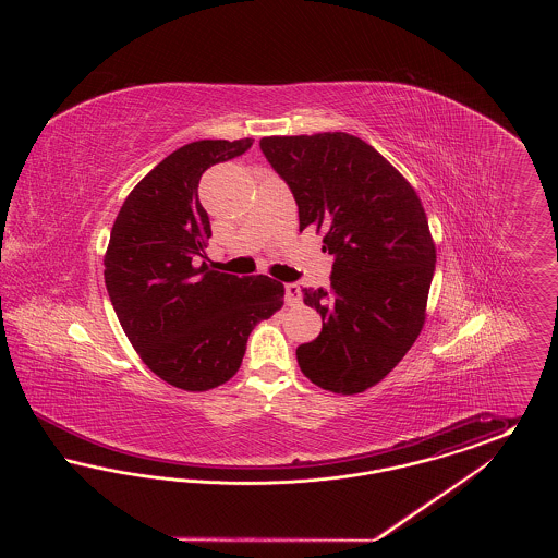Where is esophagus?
<instances>
[{"mask_svg":"<svg viewBox=\"0 0 558 558\" xmlns=\"http://www.w3.org/2000/svg\"><path fill=\"white\" fill-rule=\"evenodd\" d=\"M284 299L289 305H299L301 303V289L294 282L284 284Z\"/></svg>","mask_w":558,"mask_h":558,"instance_id":"esophagus-1","label":"esophagus"}]
</instances>
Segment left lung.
Returning a JSON list of instances; mask_svg holds the SVG:
<instances>
[{
	"label": "left lung",
	"mask_w": 558,
	"mask_h": 558,
	"mask_svg": "<svg viewBox=\"0 0 558 558\" xmlns=\"http://www.w3.org/2000/svg\"><path fill=\"white\" fill-rule=\"evenodd\" d=\"M262 153L291 187L299 230L324 232L330 289H303L322 332L296 347L322 389L362 393L393 371L425 324L435 244L414 187L371 144L343 132L262 137Z\"/></svg>",
	"instance_id": "8db88e82"
}]
</instances>
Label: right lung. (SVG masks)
Returning <instances> with one entry per match:
<instances>
[{"label":"right lung","instance_id":"right-lung-1","mask_svg":"<svg viewBox=\"0 0 558 558\" xmlns=\"http://www.w3.org/2000/svg\"><path fill=\"white\" fill-rule=\"evenodd\" d=\"M251 146L244 137L178 148L133 187L110 230L105 282L114 314L144 364L184 391L230 380L251 330L284 305L280 282L203 262L211 223L198 201L201 175Z\"/></svg>","mask_w":558,"mask_h":558}]
</instances>
